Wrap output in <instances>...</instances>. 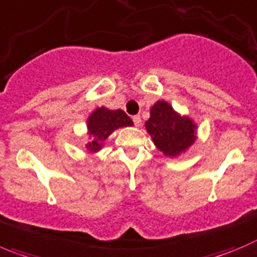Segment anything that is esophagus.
Instances as JSON below:
<instances>
[{
    "label": "esophagus",
    "instance_id": "1",
    "mask_svg": "<svg viewBox=\"0 0 257 257\" xmlns=\"http://www.w3.org/2000/svg\"><path fill=\"white\" fill-rule=\"evenodd\" d=\"M133 121H134V123H135V126L139 127L141 124V117L139 116V114H136V116L133 117Z\"/></svg>",
    "mask_w": 257,
    "mask_h": 257
}]
</instances>
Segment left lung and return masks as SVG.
Returning a JSON list of instances; mask_svg holds the SVG:
<instances>
[{
    "label": "left lung",
    "instance_id": "obj_1",
    "mask_svg": "<svg viewBox=\"0 0 257 257\" xmlns=\"http://www.w3.org/2000/svg\"><path fill=\"white\" fill-rule=\"evenodd\" d=\"M146 130L154 144L167 156H178L195 140V126L189 117H182L168 102L158 101L150 109Z\"/></svg>",
    "mask_w": 257,
    "mask_h": 257
}]
</instances>
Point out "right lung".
I'll use <instances>...</instances> for the list:
<instances>
[{
    "label": "right lung",
    "mask_w": 257,
    "mask_h": 257,
    "mask_svg": "<svg viewBox=\"0 0 257 257\" xmlns=\"http://www.w3.org/2000/svg\"><path fill=\"white\" fill-rule=\"evenodd\" d=\"M88 134L90 136L87 149L89 151L101 150L103 141L118 127L133 126L134 122L122 109L111 111L104 107L97 108L88 117Z\"/></svg>",
    "instance_id": "add662e5"
}]
</instances>
